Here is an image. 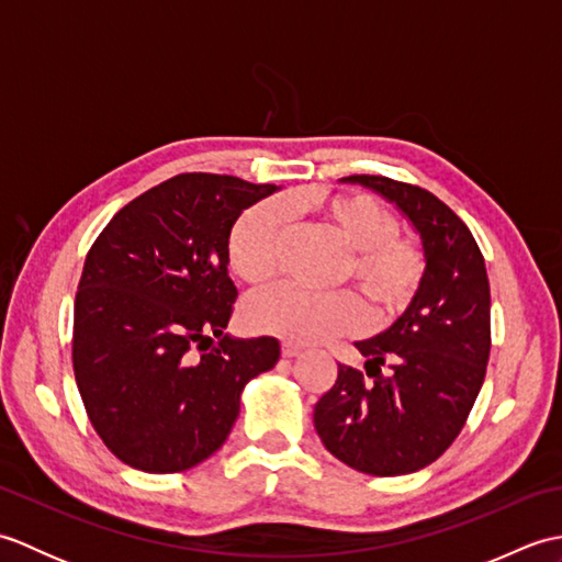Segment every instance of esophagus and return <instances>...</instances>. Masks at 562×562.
Here are the masks:
<instances>
[{
	"label": "esophagus",
	"mask_w": 562,
	"mask_h": 562,
	"mask_svg": "<svg viewBox=\"0 0 562 562\" xmlns=\"http://www.w3.org/2000/svg\"><path fill=\"white\" fill-rule=\"evenodd\" d=\"M300 352H302L300 345H294V342H282V355H284V357H296Z\"/></svg>",
	"instance_id": "obj_1"
}]
</instances>
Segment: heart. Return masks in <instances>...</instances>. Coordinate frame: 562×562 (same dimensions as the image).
I'll return each mask as SVG.
<instances>
[{"label":"heart","instance_id":"1","mask_svg":"<svg viewBox=\"0 0 562 562\" xmlns=\"http://www.w3.org/2000/svg\"><path fill=\"white\" fill-rule=\"evenodd\" d=\"M284 207L314 212L350 248L342 274L367 296L374 316H389L413 300L423 280L425 258L411 238L398 236V222L389 207L364 193H328L288 198ZM280 202H260L244 212L229 236V260L241 280L262 284L280 268L290 217ZM248 326L294 342H316L345 336L364 326L367 314L355 294H314L294 284H280L256 294L246 306Z\"/></svg>","mask_w":562,"mask_h":562}]
</instances>
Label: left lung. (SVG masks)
Returning <instances> with one entry per match:
<instances>
[{"label":"left lung","instance_id":"8db88e82","mask_svg":"<svg viewBox=\"0 0 562 562\" xmlns=\"http://www.w3.org/2000/svg\"><path fill=\"white\" fill-rule=\"evenodd\" d=\"M342 181L396 205L420 236L425 272L408 308L384 333L355 342L372 381L338 364L336 384L314 408V427L355 471L415 473L449 449L479 398L491 355V282L469 226L425 188L384 176Z\"/></svg>","mask_w":562,"mask_h":562}]
</instances>
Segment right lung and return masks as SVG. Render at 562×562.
I'll list each match as a JSON object with an SVG mask.
<instances>
[{
    "mask_svg": "<svg viewBox=\"0 0 562 562\" xmlns=\"http://www.w3.org/2000/svg\"><path fill=\"white\" fill-rule=\"evenodd\" d=\"M270 183L181 173L115 214L93 241L75 300L71 362L103 445L147 473L217 451L250 379L280 360L278 338H232L229 236Z\"/></svg>",
    "mask_w": 562,
    "mask_h": 562,
    "instance_id": "1",
    "label": "right lung"
}]
</instances>
